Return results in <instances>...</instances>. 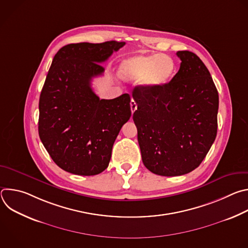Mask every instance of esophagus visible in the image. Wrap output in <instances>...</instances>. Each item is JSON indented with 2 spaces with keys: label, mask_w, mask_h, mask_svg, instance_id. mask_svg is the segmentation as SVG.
<instances>
[{
  "label": "esophagus",
  "mask_w": 248,
  "mask_h": 248,
  "mask_svg": "<svg viewBox=\"0 0 248 248\" xmlns=\"http://www.w3.org/2000/svg\"><path fill=\"white\" fill-rule=\"evenodd\" d=\"M130 109H131V113L133 114L134 112H135V110L137 109V104H136V102L133 100V99H131V101H130Z\"/></svg>",
  "instance_id": "esophagus-1"
}]
</instances>
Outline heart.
Instances as JSON below:
<instances>
[{
	"mask_svg": "<svg viewBox=\"0 0 248 248\" xmlns=\"http://www.w3.org/2000/svg\"><path fill=\"white\" fill-rule=\"evenodd\" d=\"M174 61L166 55H139L123 61L119 66V77L126 81L140 79L146 89H157L168 84L175 74Z\"/></svg>",
	"mask_w": 248,
	"mask_h": 248,
	"instance_id": "heart-1",
	"label": "heart"
}]
</instances>
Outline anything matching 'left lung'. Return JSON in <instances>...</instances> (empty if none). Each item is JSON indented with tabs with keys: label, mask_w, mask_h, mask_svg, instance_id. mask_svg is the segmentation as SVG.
Returning <instances> with one entry per match:
<instances>
[{
	"label": "left lung",
	"mask_w": 248,
	"mask_h": 248,
	"mask_svg": "<svg viewBox=\"0 0 248 248\" xmlns=\"http://www.w3.org/2000/svg\"><path fill=\"white\" fill-rule=\"evenodd\" d=\"M179 72L163 87L136 86L133 121L144 166L153 173L190 172L206 157L218 128L219 94L208 68L194 53L179 51Z\"/></svg>",
	"instance_id": "obj_1"
}]
</instances>
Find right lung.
<instances>
[{
  "label": "right lung",
  "mask_w": 248,
  "mask_h": 248,
  "mask_svg": "<svg viewBox=\"0 0 248 248\" xmlns=\"http://www.w3.org/2000/svg\"><path fill=\"white\" fill-rule=\"evenodd\" d=\"M124 42L77 43L55 55L39 99L38 131L53 161L63 170L95 175L108 168L122 126L131 116L130 97L100 99L91 80L102 62Z\"/></svg>",
  "instance_id": "obj_1"
}]
</instances>
